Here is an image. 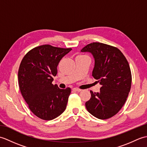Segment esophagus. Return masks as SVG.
<instances>
[{
    "instance_id": "obj_1",
    "label": "esophagus",
    "mask_w": 147,
    "mask_h": 147,
    "mask_svg": "<svg viewBox=\"0 0 147 147\" xmlns=\"http://www.w3.org/2000/svg\"><path fill=\"white\" fill-rule=\"evenodd\" d=\"M73 90H74V91H76V92H78L82 91V90L78 88H73Z\"/></svg>"
}]
</instances>
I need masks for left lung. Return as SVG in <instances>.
Here are the masks:
<instances>
[{"instance_id": "8db88e82", "label": "left lung", "mask_w": 147, "mask_h": 147, "mask_svg": "<svg viewBox=\"0 0 147 147\" xmlns=\"http://www.w3.org/2000/svg\"><path fill=\"white\" fill-rule=\"evenodd\" d=\"M81 52H90L95 59L92 76L101 85L100 92L90 91L85 103L90 114L100 119L111 118L121 110L131 86V73L125 56L119 49L102 43L93 42Z\"/></svg>"}]
</instances>
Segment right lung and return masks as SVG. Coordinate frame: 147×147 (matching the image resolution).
I'll list each match as a JSON object with an SVG mask.
<instances>
[{"mask_svg": "<svg viewBox=\"0 0 147 147\" xmlns=\"http://www.w3.org/2000/svg\"><path fill=\"white\" fill-rule=\"evenodd\" d=\"M71 50L43 45L31 50L22 59L18 71L21 95L31 111L42 119H54L66 108L71 88L61 89L52 82L59 62Z\"/></svg>", "mask_w": 147, "mask_h": 147, "instance_id": "1", "label": "right lung"}]
</instances>
